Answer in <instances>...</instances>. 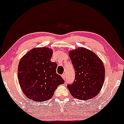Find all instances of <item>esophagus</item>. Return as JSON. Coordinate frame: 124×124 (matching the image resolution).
Segmentation results:
<instances>
[{
  "mask_svg": "<svg viewBox=\"0 0 124 124\" xmlns=\"http://www.w3.org/2000/svg\"><path fill=\"white\" fill-rule=\"evenodd\" d=\"M65 77H66V75H65V73H63V74L62 75V77L64 79V80H65Z\"/></svg>",
  "mask_w": 124,
  "mask_h": 124,
  "instance_id": "obj_1",
  "label": "esophagus"
}]
</instances>
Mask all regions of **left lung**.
I'll list each match as a JSON object with an SVG mask.
<instances>
[{
    "label": "left lung",
    "mask_w": 124,
    "mask_h": 124,
    "mask_svg": "<svg viewBox=\"0 0 124 124\" xmlns=\"http://www.w3.org/2000/svg\"><path fill=\"white\" fill-rule=\"evenodd\" d=\"M69 55L75 71L74 83L67 85L70 93L83 101L95 98L105 81L103 63L94 53L83 47L70 51Z\"/></svg>",
    "instance_id": "left-lung-1"
}]
</instances>
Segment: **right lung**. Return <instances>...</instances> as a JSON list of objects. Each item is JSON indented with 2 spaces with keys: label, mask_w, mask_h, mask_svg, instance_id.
I'll use <instances>...</instances> for the list:
<instances>
[{
  "label": "right lung",
  "mask_w": 124,
  "mask_h": 124,
  "mask_svg": "<svg viewBox=\"0 0 124 124\" xmlns=\"http://www.w3.org/2000/svg\"><path fill=\"white\" fill-rule=\"evenodd\" d=\"M53 50L35 48L21 59L18 78L22 92L35 102H44L53 97L58 86L65 83L56 73L57 64L52 62Z\"/></svg>",
  "instance_id": "add662e5"
}]
</instances>
